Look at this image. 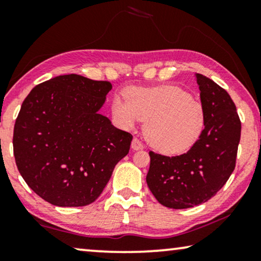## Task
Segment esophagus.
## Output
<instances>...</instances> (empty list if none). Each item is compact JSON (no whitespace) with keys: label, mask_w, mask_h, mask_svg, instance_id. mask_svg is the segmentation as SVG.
Segmentation results:
<instances>
[{"label":"esophagus","mask_w":261,"mask_h":261,"mask_svg":"<svg viewBox=\"0 0 261 261\" xmlns=\"http://www.w3.org/2000/svg\"><path fill=\"white\" fill-rule=\"evenodd\" d=\"M144 148V145L141 144V141L139 140V139L134 138L133 141H132V149H134V151H139V149H142Z\"/></svg>","instance_id":"34e87169"}]
</instances>
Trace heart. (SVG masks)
<instances>
[{
  "label": "heart",
  "instance_id": "b5f03b06",
  "mask_svg": "<svg viewBox=\"0 0 261 261\" xmlns=\"http://www.w3.org/2000/svg\"><path fill=\"white\" fill-rule=\"evenodd\" d=\"M112 114L126 129L146 121L145 137L164 154H180L196 144L205 126V109L176 85L130 88L127 97L114 96Z\"/></svg>",
  "mask_w": 261,
  "mask_h": 261
}]
</instances>
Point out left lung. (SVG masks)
<instances>
[{"label": "left lung", "mask_w": 261, "mask_h": 261, "mask_svg": "<svg viewBox=\"0 0 261 261\" xmlns=\"http://www.w3.org/2000/svg\"><path fill=\"white\" fill-rule=\"evenodd\" d=\"M205 109L204 130L187 153L166 156L149 152L146 181L160 204L187 209L216 195L233 173L241 122L228 92L210 78L195 74Z\"/></svg>", "instance_id": "8db88e82"}]
</instances>
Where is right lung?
I'll use <instances>...</instances> for the list:
<instances>
[{
	"label": "right lung",
	"instance_id": "right-lung-1",
	"mask_svg": "<svg viewBox=\"0 0 261 261\" xmlns=\"http://www.w3.org/2000/svg\"><path fill=\"white\" fill-rule=\"evenodd\" d=\"M110 90L109 82L71 73L37 85L24 98L14 126V156L28 187L46 202H95L129 152L132 134L98 113Z\"/></svg>",
	"mask_w": 261,
	"mask_h": 261
}]
</instances>
